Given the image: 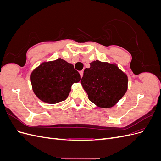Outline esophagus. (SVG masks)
Listing matches in <instances>:
<instances>
[{
    "label": "esophagus",
    "instance_id": "obj_1",
    "mask_svg": "<svg viewBox=\"0 0 161 161\" xmlns=\"http://www.w3.org/2000/svg\"><path fill=\"white\" fill-rule=\"evenodd\" d=\"M79 73H80V77L82 78V76H83V71H82V70H81V71H80V72H79Z\"/></svg>",
    "mask_w": 161,
    "mask_h": 161
}]
</instances>
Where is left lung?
Listing matches in <instances>:
<instances>
[{
    "label": "left lung",
    "instance_id": "obj_1",
    "mask_svg": "<svg viewBox=\"0 0 161 161\" xmlns=\"http://www.w3.org/2000/svg\"><path fill=\"white\" fill-rule=\"evenodd\" d=\"M128 78L115 63L92 61L80 80L89 99L100 108L118 103L128 90Z\"/></svg>",
    "mask_w": 161,
    "mask_h": 161
}]
</instances>
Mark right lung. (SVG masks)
I'll use <instances>...</instances> for the list:
<instances>
[{"instance_id": "right-lung-1", "label": "right lung", "mask_w": 161, "mask_h": 161, "mask_svg": "<svg viewBox=\"0 0 161 161\" xmlns=\"http://www.w3.org/2000/svg\"><path fill=\"white\" fill-rule=\"evenodd\" d=\"M80 76L74 66L64 60L43 62L30 75L32 90L39 99L49 104H56L67 99L73 83Z\"/></svg>"}]
</instances>
